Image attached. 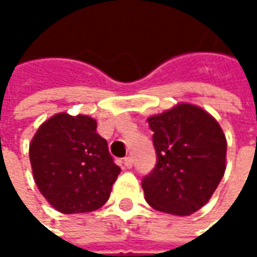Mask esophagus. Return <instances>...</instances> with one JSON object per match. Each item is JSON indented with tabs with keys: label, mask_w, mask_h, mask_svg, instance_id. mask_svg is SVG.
I'll list each match as a JSON object with an SVG mask.
<instances>
[{
	"label": "esophagus",
	"mask_w": 257,
	"mask_h": 257,
	"mask_svg": "<svg viewBox=\"0 0 257 257\" xmlns=\"http://www.w3.org/2000/svg\"><path fill=\"white\" fill-rule=\"evenodd\" d=\"M123 163H124V167H127V169H132V167H133V159H132L130 156H128V157H124Z\"/></svg>",
	"instance_id": "esophagus-1"
}]
</instances>
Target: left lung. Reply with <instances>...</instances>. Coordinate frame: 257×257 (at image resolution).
<instances>
[{"instance_id":"1","label":"left lung","mask_w":257,"mask_h":257,"mask_svg":"<svg viewBox=\"0 0 257 257\" xmlns=\"http://www.w3.org/2000/svg\"><path fill=\"white\" fill-rule=\"evenodd\" d=\"M157 163L144 176V199L159 212L189 216L202 209L226 170L227 143L207 111L180 103L147 118Z\"/></svg>"}]
</instances>
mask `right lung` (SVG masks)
<instances>
[{"instance_id":"1","label":"right lung","mask_w":257,"mask_h":257,"mask_svg":"<svg viewBox=\"0 0 257 257\" xmlns=\"http://www.w3.org/2000/svg\"><path fill=\"white\" fill-rule=\"evenodd\" d=\"M88 115L58 113L40 125L30 143L35 184L55 210H97L108 200L120 167Z\"/></svg>"}]
</instances>
